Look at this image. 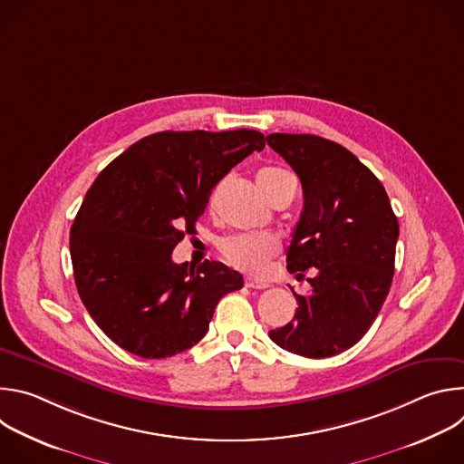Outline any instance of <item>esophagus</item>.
I'll return each instance as SVG.
<instances>
[{
  "label": "esophagus",
  "mask_w": 464,
  "mask_h": 464,
  "mask_svg": "<svg viewBox=\"0 0 464 464\" xmlns=\"http://www.w3.org/2000/svg\"><path fill=\"white\" fill-rule=\"evenodd\" d=\"M244 285H246L247 288H253V290H264V288H268V286H270L268 283H262V281H256V279H253V277H246Z\"/></svg>",
  "instance_id": "esophagus-1"
}]
</instances>
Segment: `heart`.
<instances>
[{"instance_id": "obj_1", "label": "heart", "mask_w": 464, "mask_h": 464, "mask_svg": "<svg viewBox=\"0 0 464 464\" xmlns=\"http://www.w3.org/2000/svg\"><path fill=\"white\" fill-rule=\"evenodd\" d=\"M292 174L279 167H264L256 174L258 187L266 198ZM220 251L235 268L262 276L270 268L272 256L279 251V246L270 237H253V235H237L220 242Z\"/></svg>"}]
</instances>
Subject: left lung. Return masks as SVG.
<instances>
[{"label":"left lung","instance_id":"1","mask_svg":"<svg viewBox=\"0 0 464 464\" xmlns=\"http://www.w3.org/2000/svg\"><path fill=\"white\" fill-rule=\"evenodd\" d=\"M266 141L295 170L304 196L286 268L314 272L308 295L292 288L294 321L268 336L304 358L336 356L365 336L389 294L399 220L380 179L345 147L310 134Z\"/></svg>","mask_w":464,"mask_h":464}]
</instances>
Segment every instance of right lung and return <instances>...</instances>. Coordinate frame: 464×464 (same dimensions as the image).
Listing matches in <instances>:
<instances>
[{
  "label": "right lung",
  "mask_w": 464,
  "mask_h": 464,
  "mask_svg": "<svg viewBox=\"0 0 464 464\" xmlns=\"http://www.w3.org/2000/svg\"><path fill=\"white\" fill-rule=\"evenodd\" d=\"M266 140L256 130L158 131L126 149L92 183L72 226L79 295L121 349L160 360L209 330L218 301L240 290L217 260L176 264L172 249L194 231L213 187Z\"/></svg>",
  "instance_id": "right-lung-1"
}]
</instances>
